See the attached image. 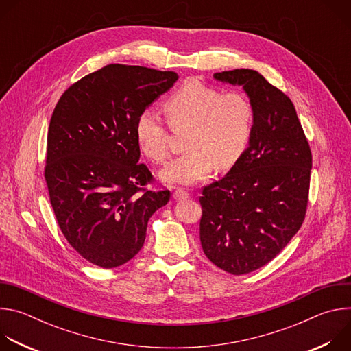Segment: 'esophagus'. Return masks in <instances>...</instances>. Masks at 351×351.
Returning a JSON list of instances; mask_svg holds the SVG:
<instances>
[{"label": "esophagus", "mask_w": 351, "mask_h": 351, "mask_svg": "<svg viewBox=\"0 0 351 351\" xmlns=\"http://www.w3.org/2000/svg\"><path fill=\"white\" fill-rule=\"evenodd\" d=\"M172 197H173L175 199H186V198H189V197H190V194H189L187 191L182 190V189H176V190L173 191Z\"/></svg>", "instance_id": "1"}]
</instances>
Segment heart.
<instances>
[{
	"label": "heart",
	"instance_id": "heart-1",
	"mask_svg": "<svg viewBox=\"0 0 351 351\" xmlns=\"http://www.w3.org/2000/svg\"><path fill=\"white\" fill-rule=\"evenodd\" d=\"M173 132H184L187 153L161 171L171 184H191L204 179L214 167L232 168L248 147L254 130V106L244 93H222L198 80H187L164 103ZM169 126L154 112L144 111L136 122L141 152L157 164L171 157Z\"/></svg>",
	"mask_w": 351,
	"mask_h": 351
}]
</instances>
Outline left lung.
I'll list each match as a JSON object with an SVG mask.
<instances>
[{
    "label": "left lung",
    "mask_w": 351,
    "mask_h": 351,
    "mask_svg": "<svg viewBox=\"0 0 351 351\" xmlns=\"http://www.w3.org/2000/svg\"><path fill=\"white\" fill-rule=\"evenodd\" d=\"M214 77L243 86L256 119L240 160L203 187L199 241L213 264L244 275L272 261L302 228L313 156L291 99L263 75L233 69Z\"/></svg>",
    "instance_id": "left-lung-1"
}]
</instances>
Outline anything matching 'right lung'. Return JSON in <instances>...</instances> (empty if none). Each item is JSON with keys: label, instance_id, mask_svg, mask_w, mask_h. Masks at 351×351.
<instances>
[{"label": "right lung", "instance_id": "right-lung-1", "mask_svg": "<svg viewBox=\"0 0 351 351\" xmlns=\"http://www.w3.org/2000/svg\"><path fill=\"white\" fill-rule=\"evenodd\" d=\"M178 80L169 71L110 64L69 86L47 134L44 178L58 226L88 263L106 269L132 260L168 189L138 162L136 122Z\"/></svg>", "mask_w": 351, "mask_h": 351}]
</instances>
